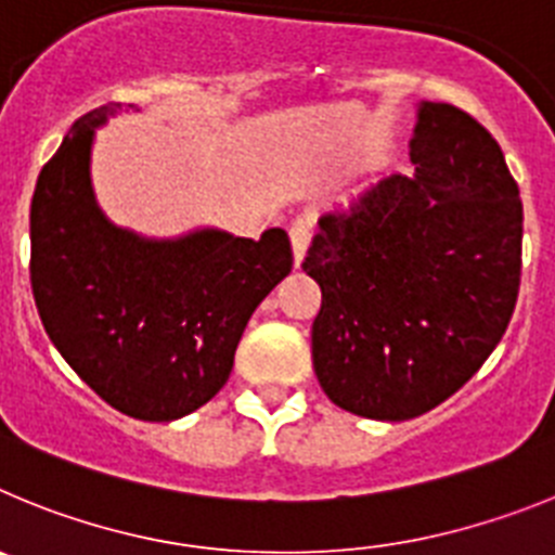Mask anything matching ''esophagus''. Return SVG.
I'll list each match as a JSON object with an SVG mask.
<instances>
[{
    "mask_svg": "<svg viewBox=\"0 0 555 555\" xmlns=\"http://www.w3.org/2000/svg\"><path fill=\"white\" fill-rule=\"evenodd\" d=\"M288 235H292L294 263H297V267H300L302 258H306L308 244H311V235H313V219H311V217L294 219V222H292V230H288Z\"/></svg>",
    "mask_w": 555,
    "mask_h": 555,
    "instance_id": "obj_1",
    "label": "esophagus"
}]
</instances>
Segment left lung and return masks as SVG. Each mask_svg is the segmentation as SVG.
I'll return each mask as SVG.
<instances>
[{"label": "left lung", "mask_w": 555, "mask_h": 555, "mask_svg": "<svg viewBox=\"0 0 555 555\" xmlns=\"http://www.w3.org/2000/svg\"><path fill=\"white\" fill-rule=\"evenodd\" d=\"M411 160L414 178L391 175L327 210L302 261L322 288V391L389 423L436 409L483 366L522 274V199L492 132L423 102Z\"/></svg>", "instance_id": "left-lung-1"}]
</instances>
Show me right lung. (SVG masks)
<instances>
[{"label":"right lung","mask_w":555,"mask_h":555,"mask_svg":"<svg viewBox=\"0 0 555 555\" xmlns=\"http://www.w3.org/2000/svg\"><path fill=\"white\" fill-rule=\"evenodd\" d=\"M119 107L80 116L43 164L29 205V283L66 364L121 414L169 423L228 384L249 317L294 255L281 228L261 242L222 230L144 242L113 228L91 194L88 152L94 127Z\"/></svg>","instance_id":"1"}]
</instances>
